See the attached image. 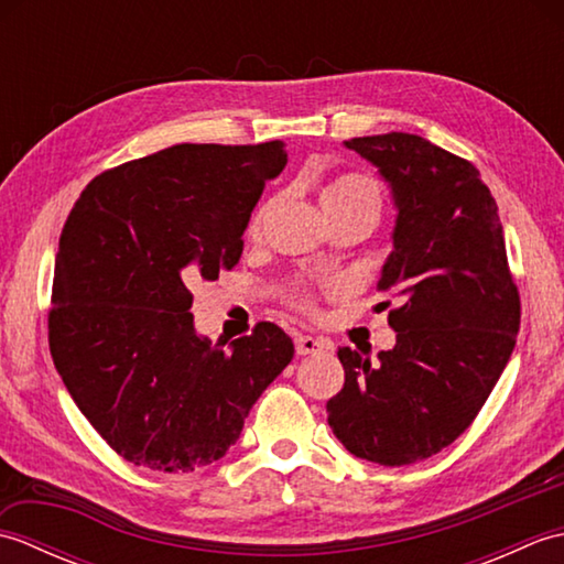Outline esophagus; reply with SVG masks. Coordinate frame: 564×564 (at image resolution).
<instances>
[{
    "label": "esophagus",
    "instance_id": "obj_1",
    "mask_svg": "<svg viewBox=\"0 0 564 564\" xmlns=\"http://www.w3.org/2000/svg\"><path fill=\"white\" fill-rule=\"evenodd\" d=\"M322 349H327V341L325 339L310 337V334H297V337H295V351H297V356L317 354Z\"/></svg>",
    "mask_w": 564,
    "mask_h": 564
}]
</instances>
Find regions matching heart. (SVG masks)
I'll return each mask as SVG.
<instances>
[{"instance_id":"obj_1","label":"heart","mask_w":564,"mask_h":564,"mask_svg":"<svg viewBox=\"0 0 564 564\" xmlns=\"http://www.w3.org/2000/svg\"><path fill=\"white\" fill-rule=\"evenodd\" d=\"M319 203H322V210L327 213V218H337V215H346V213H370L373 218H378L380 191L373 178H368L366 174L346 172V174L334 176L332 182L322 188ZM271 208H273V200H267L254 210V215H251L247 225L249 237H257L261 232V225L267 220ZM289 301L297 310H307V313H313L315 310L313 295L307 293L305 285H295V289H291Z\"/></svg>"}]
</instances>
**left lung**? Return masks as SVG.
Returning a JSON list of instances; mask_svg holds the SVG:
<instances>
[{"label":"left lung","instance_id":"obj_1","mask_svg":"<svg viewBox=\"0 0 564 564\" xmlns=\"http://www.w3.org/2000/svg\"><path fill=\"white\" fill-rule=\"evenodd\" d=\"M344 145L378 166L398 208L378 281L398 301L388 315L398 344L373 366L337 351L344 388L327 422L356 458L410 465L451 446L482 410L517 346L519 289L497 200L470 162L410 133Z\"/></svg>","mask_w":564,"mask_h":564}]
</instances>
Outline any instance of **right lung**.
Masks as SVG:
<instances>
[{
  "label": "right lung",
  "mask_w": 564,
  "mask_h": 564,
  "mask_svg": "<svg viewBox=\"0 0 564 564\" xmlns=\"http://www.w3.org/2000/svg\"><path fill=\"white\" fill-rule=\"evenodd\" d=\"M261 145H174L94 176L59 235L47 341L72 400L109 446L158 473H194L239 438L293 341L259 322L223 349L194 329L188 285L242 257L269 178Z\"/></svg>",
  "instance_id": "1"
}]
</instances>
